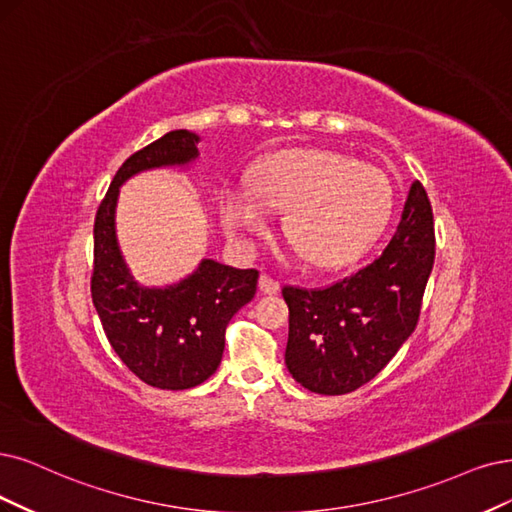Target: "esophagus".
Listing matches in <instances>:
<instances>
[{
    "label": "esophagus",
    "mask_w": 512,
    "mask_h": 512,
    "mask_svg": "<svg viewBox=\"0 0 512 512\" xmlns=\"http://www.w3.org/2000/svg\"><path fill=\"white\" fill-rule=\"evenodd\" d=\"M259 289L263 291V293H278L280 291V282L276 280V278H272L270 274H261L259 276Z\"/></svg>",
    "instance_id": "1"
}]
</instances>
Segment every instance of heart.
Here are the masks:
<instances>
[{
    "label": "heart",
    "instance_id": "b5f03b06",
    "mask_svg": "<svg viewBox=\"0 0 512 512\" xmlns=\"http://www.w3.org/2000/svg\"><path fill=\"white\" fill-rule=\"evenodd\" d=\"M221 221L232 234H257L270 208L287 213V232L314 266L363 253L392 211V185L380 168L323 149H287L261 160L253 187L221 189Z\"/></svg>",
    "mask_w": 512,
    "mask_h": 512
}]
</instances>
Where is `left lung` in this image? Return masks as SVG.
Returning a JSON list of instances; mask_svg holds the SVG:
<instances>
[{"label":"left lung","instance_id":"obj_1","mask_svg":"<svg viewBox=\"0 0 512 512\" xmlns=\"http://www.w3.org/2000/svg\"><path fill=\"white\" fill-rule=\"evenodd\" d=\"M434 263V219L413 181L396 232L369 266L323 289L285 287V363L316 394H348L371 382L418 325Z\"/></svg>","mask_w":512,"mask_h":512}]
</instances>
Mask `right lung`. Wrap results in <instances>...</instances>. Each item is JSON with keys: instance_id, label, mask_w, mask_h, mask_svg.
Returning <instances> with one entry per match:
<instances>
[{"instance_id": "1", "label": "right lung", "mask_w": 512, "mask_h": 512, "mask_svg": "<svg viewBox=\"0 0 512 512\" xmlns=\"http://www.w3.org/2000/svg\"><path fill=\"white\" fill-rule=\"evenodd\" d=\"M198 135L170 130L132 154L113 177L94 217L92 304L122 363L145 384L187 390L211 377L223 356L225 327L257 291V270L215 259L175 285L145 287L126 266L116 236L120 185L143 170L187 166L198 158Z\"/></svg>"}]
</instances>
